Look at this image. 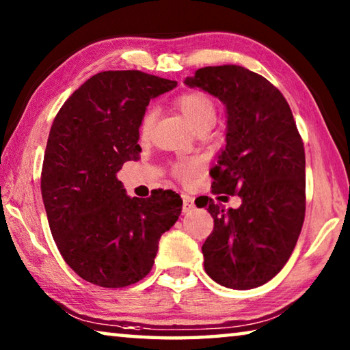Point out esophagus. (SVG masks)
Returning <instances> with one entry per match:
<instances>
[{
  "mask_svg": "<svg viewBox=\"0 0 350 350\" xmlns=\"http://www.w3.org/2000/svg\"><path fill=\"white\" fill-rule=\"evenodd\" d=\"M182 210H183V213H191L194 210V198L188 196V194H183Z\"/></svg>",
  "mask_w": 350,
  "mask_h": 350,
  "instance_id": "obj_1",
  "label": "esophagus"
}]
</instances>
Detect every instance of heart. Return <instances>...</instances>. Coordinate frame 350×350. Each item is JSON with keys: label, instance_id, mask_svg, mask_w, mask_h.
Wrapping results in <instances>:
<instances>
[{"label": "heart", "instance_id": "b5f03b06", "mask_svg": "<svg viewBox=\"0 0 350 350\" xmlns=\"http://www.w3.org/2000/svg\"><path fill=\"white\" fill-rule=\"evenodd\" d=\"M176 105L177 108L182 111V114L185 116L189 125L196 129V131L215 125L217 117L216 103L215 100L210 96H206L205 92H183L176 98ZM156 116L157 112L154 108H148L144 112V116H142L139 123V135L142 140H146L151 135L152 126L154 123H156ZM200 170H202V163L199 161H182L174 165L173 173L179 180L189 182L193 177H196L200 173Z\"/></svg>", "mask_w": 350, "mask_h": 350}]
</instances>
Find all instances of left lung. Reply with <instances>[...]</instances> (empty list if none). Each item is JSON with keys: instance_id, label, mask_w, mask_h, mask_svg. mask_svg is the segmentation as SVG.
I'll list each match as a JSON object with an SVG mask.
<instances>
[{"instance_id": "8db88e82", "label": "left lung", "mask_w": 350, "mask_h": 350, "mask_svg": "<svg viewBox=\"0 0 350 350\" xmlns=\"http://www.w3.org/2000/svg\"><path fill=\"white\" fill-rule=\"evenodd\" d=\"M185 85L227 108V145L210 171L211 193L242 199L236 210L211 198L200 205L215 219L202 245L205 271L224 287H259L286 265L303 228V139L287 100L262 75L236 64L206 66Z\"/></svg>"}]
</instances>
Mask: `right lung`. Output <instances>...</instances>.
Masks as SVG:
<instances>
[{
	"mask_svg": "<svg viewBox=\"0 0 350 350\" xmlns=\"http://www.w3.org/2000/svg\"><path fill=\"white\" fill-rule=\"evenodd\" d=\"M176 86L142 70H105L83 83L54 118L41 194L58 250L88 282L118 288L144 280L159 239L180 216L182 199L171 189L129 198L117 179L142 151L139 123L150 100Z\"/></svg>",
	"mask_w": 350,
	"mask_h": 350,
	"instance_id": "obj_1",
	"label": "right lung"
}]
</instances>
